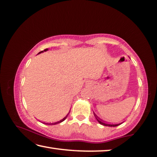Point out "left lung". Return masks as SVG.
Masks as SVG:
<instances>
[{"label":"left lung","instance_id":"1","mask_svg":"<svg viewBox=\"0 0 157 157\" xmlns=\"http://www.w3.org/2000/svg\"><path fill=\"white\" fill-rule=\"evenodd\" d=\"M94 115H95V118H96V120H98V122H99L100 124H103V125H104V126H108V127H117V126H118V125H120V124H107V123H105V122H104L103 120H101L100 119V118L97 116L94 113Z\"/></svg>","mask_w":157,"mask_h":157}]
</instances>
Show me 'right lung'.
<instances>
[{"label": "right lung", "mask_w": 157, "mask_h": 157, "mask_svg": "<svg viewBox=\"0 0 157 157\" xmlns=\"http://www.w3.org/2000/svg\"><path fill=\"white\" fill-rule=\"evenodd\" d=\"M47 50H48V49H45L44 51H41L40 52H39V54H40V53H42V52H46V51H47ZM69 113H68V114L67 115V116H66V117H63L62 120H59V121H58V122H54V123H46V124H52H52H58V123H60V122H63V120H65V119H66V118H67V116H68V115H69ZM44 124H45V123H44Z\"/></svg>", "instance_id": "1"}]
</instances>
